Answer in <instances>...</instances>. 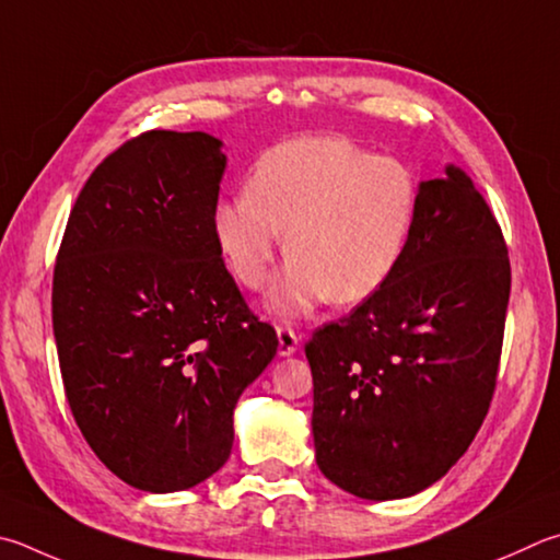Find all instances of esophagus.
<instances>
[{
	"label": "esophagus",
	"instance_id": "obj_1",
	"mask_svg": "<svg viewBox=\"0 0 560 560\" xmlns=\"http://www.w3.org/2000/svg\"><path fill=\"white\" fill-rule=\"evenodd\" d=\"M277 335H279V354H283V358H289V354H293V352L299 350L301 335L293 330L289 323L277 325Z\"/></svg>",
	"mask_w": 560,
	"mask_h": 560
}]
</instances>
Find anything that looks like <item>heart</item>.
I'll return each mask as SVG.
<instances>
[{"label":"heart","instance_id":"b5f03b06","mask_svg":"<svg viewBox=\"0 0 560 560\" xmlns=\"http://www.w3.org/2000/svg\"><path fill=\"white\" fill-rule=\"evenodd\" d=\"M419 180L404 161L340 137H299L264 151L249 188L222 198L212 232L232 273L261 289L283 247L291 259L271 287V306L358 303L382 289L409 245Z\"/></svg>","mask_w":560,"mask_h":560}]
</instances>
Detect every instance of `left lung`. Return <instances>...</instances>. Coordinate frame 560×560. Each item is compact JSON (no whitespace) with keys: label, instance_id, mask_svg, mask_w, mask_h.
Segmentation results:
<instances>
[{"label":"left lung","instance_id":"8db88e82","mask_svg":"<svg viewBox=\"0 0 560 560\" xmlns=\"http://www.w3.org/2000/svg\"><path fill=\"white\" fill-rule=\"evenodd\" d=\"M512 269L502 228L460 168L423 180L399 267L306 342L315 463L362 500L451 470L497 386Z\"/></svg>","mask_w":560,"mask_h":560}]
</instances>
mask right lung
<instances>
[{
	"label": "right lung",
	"mask_w": 560,
	"mask_h": 560,
	"mask_svg": "<svg viewBox=\"0 0 560 560\" xmlns=\"http://www.w3.org/2000/svg\"><path fill=\"white\" fill-rule=\"evenodd\" d=\"M220 141L151 129L100 164L70 210L54 269L66 399L119 480L178 492L228 463L232 411L279 348L212 232Z\"/></svg>",
	"instance_id": "1"
}]
</instances>
